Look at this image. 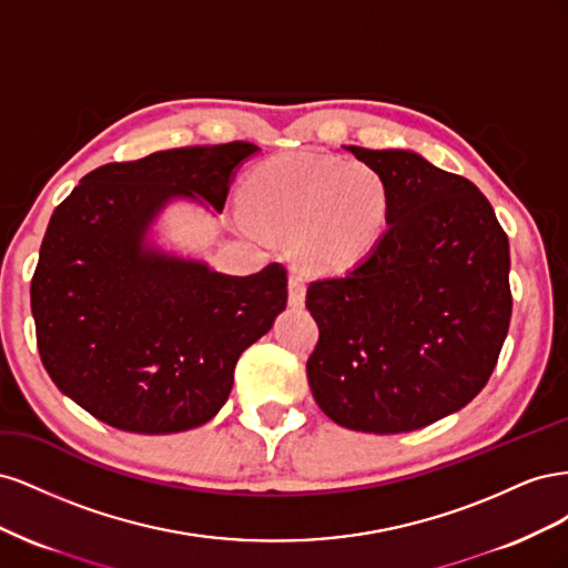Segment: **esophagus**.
Instances as JSON below:
<instances>
[{
  "label": "esophagus",
  "instance_id": "obj_1",
  "mask_svg": "<svg viewBox=\"0 0 568 568\" xmlns=\"http://www.w3.org/2000/svg\"><path fill=\"white\" fill-rule=\"evenodd\" d=\"M288 303L294 307H301L305 303V284L301 274H291L288 277Z\"/></svg>",
  "mask_w": 568,
  "mask_h": 568
}]
</instances>
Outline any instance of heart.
Returning a JSON list of instances; mask_svg holds the SVG:
<instances>
[{"label":"heart","instance_id":"b5f03b06","mask_svg":"<svg viewBox=\"0 0 568 568\" xmlns=\"http://www.w3.org/2000/svg\"><path fill=\"white\" fill-rule=\"evenodd\" d=\"M244 205L246 227L291 236V251L305 267L336 272L363 261L379 242L390 189L369 163L286 153L253 170Z\"/></svg>","mask_w":568,"mask_h":568}]
</instances>
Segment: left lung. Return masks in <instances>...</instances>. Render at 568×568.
<instances>
[{"instance_id":"8db88e82","label":"left lung","mask_w":568,"mask_h":568,"mask_svg":"<svg viewBox=\"0 0 568 568\" xmlns=\"http://www.w3.org/2000/svg\"><path fill=\"white\" fill-rule=\"evenodd\" d=\"M348 151L386 178L388 227L346 274L307 286L320 326L307 382L341 426L415 432L490 379L511 317L509 242L467 178L412 151Z\"/></svg>"}]
</instances>
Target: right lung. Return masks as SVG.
I'll use <instances>...</instances> for the list:
<instances>
[{
    "mask_svg": "<svg viewBox=\"0 0 568 568\" xmlns=\"http://www.w3.org/2000/svg\"><path fill=\"white\" fill-rule=\"evenodd\" d=\"M251 142L106 163L49 220L30 282L42 365L68 398L120 432L178 434L227 403L236 359L286 307V267L230 277L144 251L163 203L222 211Z\"/></svg>",
    "mask_w": 568,
    "mask_h": 568,
    "instance_id": "1",
    "label": "right lung"
}]
</instances>
